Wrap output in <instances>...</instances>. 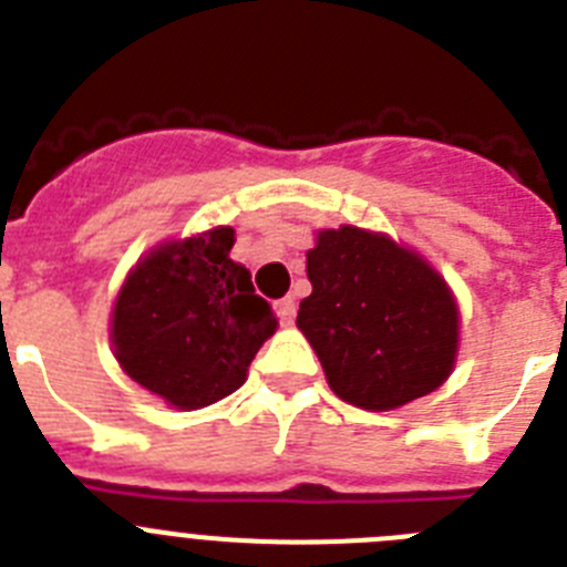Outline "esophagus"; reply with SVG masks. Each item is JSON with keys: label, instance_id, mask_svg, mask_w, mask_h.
<instances>
[{"label": "esophagus", "instance_id": "34e87169", "mask_svg": "<svg viewBox=\"0 0 567 567\" xmlns=\"http://www.w3.org/2000/svg\"><path fill=\"white\" fill-rule=\"evenodd\" d=\"M275 309H278V318L284 327H292V320H295V298L292 295H287V298H280L278 303H275Z\"/></svg>", "mask_w": 567, "mask_h": 567}]
</instances>
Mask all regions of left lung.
<instances>
[{
    "mask_svg": "<svg viewBox=\"0 0 567 567\" xmlns=\"http://www.w3.org/2000/svg\"><path fill=\"white\" fill-rule=\"evenodd\" d=\"M298 329L340 400L392 412L440 389L460 352V307L443 275L385 233L320 229Z\"/></svg>",
    "mask_w": 567,
    "mask_h": 567,
    "instance_id": "left-lung-1",
    "label": "left lung"
}]
</instances>
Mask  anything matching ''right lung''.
I'll return each mask as SVG.
<instances>
[{"label":"right lung","instance_id":"1","mask_svg":"<svg viewBox=\"0 0 567 567\" xmlns=\"http://www.w3.org/2000/svg\"><path fill=\"white\" fill-rule=\"evenodd\" d=\"M233 227L164 240L135 260L115 295L110 343L122 372L178 412L204 409L244 385L278 329L252 275L229 258Z\"/></svg>","mask_w":567,"mask_h":567}]
</instances>
